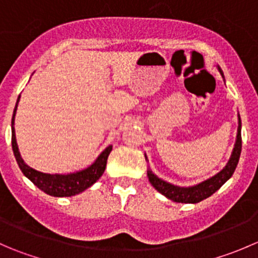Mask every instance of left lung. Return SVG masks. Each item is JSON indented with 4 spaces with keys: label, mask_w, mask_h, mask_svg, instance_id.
Segmentation results:
<instances>
[{
    "label": "left lung",
    "mask_w": 258,
    "mask_h": 258,
    "mask_svg": "<svg viewBox=\"0 0 258 258\" xmlns=\"http://www.w3.org/2000/svg\"><path fill=\"white\" fill-rule=\"evenodd\" d=\"M218 72L222 76L223 81H225V76H223L222 70L220 69V66H217ZM241 148H242V139H241V117L238 113V127H237V136H236V142L233 146L232 153H231V157L228 160V162L226 163L225 167L220 171L218 173H216L212 177L205 179V181L200 182V183L194 184V186H187L182 187L177 186V184H172L170 182L165 181V179L157 177L152 171L148 168L147 170V177L148 181L151 182L153 187L157 189L160 194H162L163 196L167 197L168 200L173 202H178V204H197V202H201L202 200L207 199L211 195L215 194L223 183L228 181L231 178V176L235 172L236 167H237L238 160H240L241 155ZM146 157V155H145ZM147 160V157H146Z\"/></svg>",
    "instance_id": "obj_1"
}]
</instances>
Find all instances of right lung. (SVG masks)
<instances>
[{
	"label": "right lung",
	"instance_id": "1",
	"mask_svg": "<svg viewBox=\"0 0 258 258\" xmlns=\"http://www.w3.org/2000/svg\"><path fill=\"white\" fill-rule=\"evenodd\" d=\"M21 95L18 96L16 106H15L14 114H12L11 131H12V150L16 157L18 167L35 186H37L41 191L53 197H71L75 195H79L92 186L101 176L105 172L106 165H107V158L110 152L112 151V146L108 145L102 152L100 153L95 162L88 166L87 168L81 171H76L72 173H43L35 168L30 167L27 163L21 157L20 150H18L16 135H15V116H16L17 106L20 102Z\"/></svg>",
	"mask_w": 258,
	"mask_h": 258
}]
</instances>
